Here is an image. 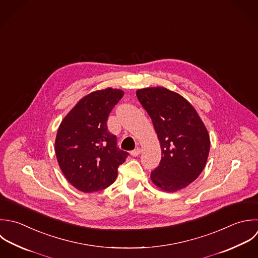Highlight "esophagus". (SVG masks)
Listing matches in <instances>:
<instances>
[{
  "label": "esophagus",
  "mask_w": 258,
  "mask_h": 258,
  "mask_svg": "<svg viewBox=\"0 0 258 258\" xmlns=\"http://www.w3.org/2000/svg\"><path fill=\"white\" fill-rule=\"evenodd\" d=\"M141 152H142V150L140 149V148H137V149H135L134 151H132V156L133 157H137V156H139L140 154H141Z\"/></svg>",
  "instance_id": "1"
}]
</instances>
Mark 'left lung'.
<instances>
[{"mask_svg": "<svg viewBox=\"0 0 258 258\" xmlns=\"http://www.w3.org/2000/svg\"><path fill=\"white\" fill-rule=\"evenodd\" d=\"M158 135L162 159L151 173L153 183L176 192L194 182L205 168L210 139L195 108L180 94L164 87L137 91Z\"/></svg>", "mask_w": 258, "mask_h": 258, "instance_id": "left-lung-1", "label": "left lung"}]
</instances>
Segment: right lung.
I'll list each match as a JSON object with an SVG mask.
<instances>
[{
    "instance_id": "right-lung-1",
    "label": "right lung",
    "mask_w": 258,
    "mask_h": 258,
    "mask_svg": "<svg viewBox=\"0 0 258 258\" xmlns=\"http://www.w3.org/2000/svg\"><path fill=\"white\" fill-rule=\"evenodd\" d=\"M123 96L119 89L97 90L83 97L62 120L55 141L59 167L68 182L84 193L109 187L130 155L117 148L107 118Z\"/></svg>"
}]
</instances>
